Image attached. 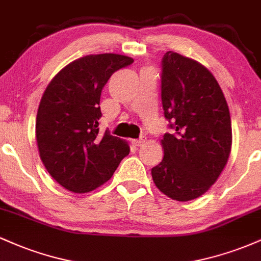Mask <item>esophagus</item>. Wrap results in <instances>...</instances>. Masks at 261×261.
<instances>
[{"mask_svg":"<svg viewBox=\"0 0 261 261\" xmlns=\"http://www.w3.org/2000/svg\"><path fill=\"white\" fill-rule=\"evenodd\" d=\"M143 142H145V139H139V140L131 141V143H133L134 146H136V147H140L141 145H143Z\"/></svg>","mask_w":261,"mask_h":261,"instance_id":"obj_1","label":"esophagus"}]
</instances>
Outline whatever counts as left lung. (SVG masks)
Returning <instances> with one entry per match:
<instances>
[{
	"label": "left lung",
	"mask_w": 261,
	"mask_h": 261,
	"mask_svg": "<svg viewBox=\"0 0 261 261\" xmlns=\"http://www.w3.org/2000/svg\"><path fill=\"white\" fill-rule=\"evenodd\" d=\"M161 91L173 131L161 140L164 155L152 178L164 195L190 201L203 195L226 167L232 147L229 109L208 68L178 53L163 56Z\"/></svg>",
	"instance_id": "1"
}]
</instances>
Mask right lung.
<instances>
[{
  "instance_id": "1",
  "label": "right lung",
  "mask_w": 261,
  "mask_h": 261,
  "mask_svg": "<svg viewBox=\"0 0 261 261\" xmlns=\"http://www.w3.org/2000/svg\"><path fill=\"white\" fill-rule=\"evenodd\" d=\"M134 60L87 55L65 66L45 89L35 121L39 155L61 187L77 194L99 188L130 152L125 140L99 133L100 94L115 71Z\"/></svg>"
}]
</instances>
